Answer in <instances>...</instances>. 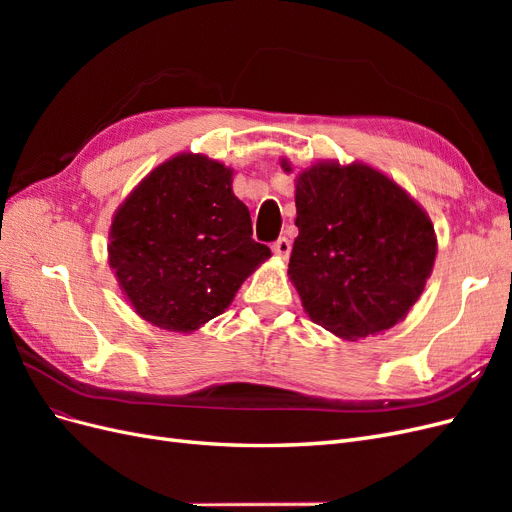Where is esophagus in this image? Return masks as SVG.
Instances as JSON below:
<instances>
[{"label": "esophagus", "mask_w": 512, "mask_h": 512, "mask_svg": "<svg viewBox=\"0 0 512 512\" xmlns=\"http://www.w3.org/2000/svg\"><path fill=\"white\" fill-rule=\"evenodd\" d=\"M290 241L286 239V237H280L277 239L273 245H271V250H273V254L275 256H280V258H288V254H290Z\"/></svg>", "instance_id": "obj_1"}]
</instances>
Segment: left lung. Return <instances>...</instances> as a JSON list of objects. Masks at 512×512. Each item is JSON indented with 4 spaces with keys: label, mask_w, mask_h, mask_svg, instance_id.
Instances as JSON below:
<instances>
[{
    "label": "left lung",
    "mask_w": 512,
    "mask_h": 512,
    "mask_svg": "<svg viewBox=\"0 0 512 512\" xmlns=\"http://www.w3.org/2000/svg\"><path fill=\"white\" fill-rule=\"evenodd\" d=\"M294 203L299 237L288 275L309 318L344 339L404 320L436 260L425 211L363 164L312 166L297 179Z\"/></svg>",
    "instance_id": "1"
}]
</instances>
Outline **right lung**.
Segmentation results:
<instances>
[{
	"label": "right lung",
	"instance_id": "add662e5",
	"mask_svg": "<svg viewBox=\"0 0 512 512\" xmlns=\"http://www.w3.org/2000/svg\"><path fill=\"white\" fill-rule=\"evenodd\" d=\"M232 170L177 156L138 185L111 226V267L138 316L194 331L220 316L262 260L252 218L232 194Z\"/></svg>",
	"mask_w": 512,
	"mask_h": 512
}]
</instances>
